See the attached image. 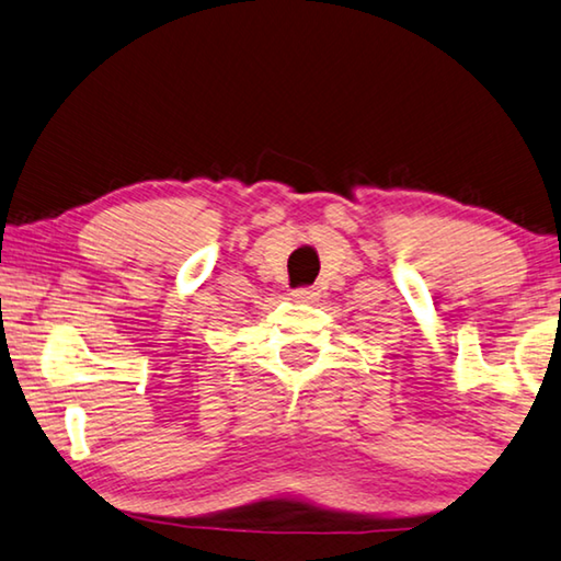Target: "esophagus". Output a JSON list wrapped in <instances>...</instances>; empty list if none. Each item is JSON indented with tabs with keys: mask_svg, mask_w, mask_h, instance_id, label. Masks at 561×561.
I'll list each match as a JSON object with an SVG mask.
<instances>
[{
	"mask_svg": "<svg viewBox=\"0 0 561 561\" xmlns=\"http://www.w3.org/2000/svg\"><path fill=\"white\" fill-rule=\"evenodd\" d=\"M293 298L296 300H300V302H313L316 298H318V290L316 288H310V286H302V288H296L290 293Z\"/></svg>",
	"mask_w": 561,
	"mask_h": 561,
	"instance_id": "esophagus-1",
	"label": "esophagus"
}]
</instances>
